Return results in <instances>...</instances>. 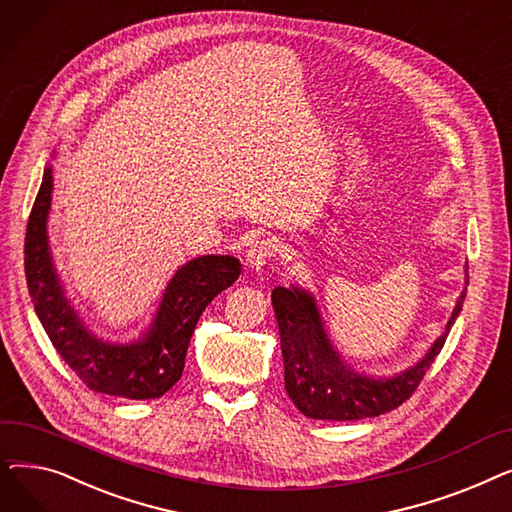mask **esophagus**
I'll list each match as a JSON object with an SVG mask.
<instances>
[{"mask_svg": "<svg viewBox=\"0 0 512 512\" xmlns=\"http://www.w3.org/2000/svg\"><path fill=\"white\" fill-rule=\"evenodd\" d=\"M278 253H280V245L276 238H261V240H255L251 245V249L247 253V263L251 270L261 272L267 263L276 259Z\"/></svg>", "mask_w": 512, "mask_h": 512, "instance_id": "obj_1", "label": "esophagus"}]
</instances>
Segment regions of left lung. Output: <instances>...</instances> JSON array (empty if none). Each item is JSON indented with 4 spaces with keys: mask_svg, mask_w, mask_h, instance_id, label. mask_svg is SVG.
<instances>
[{
    "mask_svg": "<svg viewBox=\"0 0 512 512\" xmlns=\"http://www.w3.org/2000/svg\"><path fill=\"white\" fill-rule=\"evenodd\" d=\"M467 284L465 270V290ZM465 290L456 301L444 332L415 365L394 375H367L338 353L309 290L297 284L290 288L276 286L272 305L280 330L284 388L294 407L311 419L324 421H357L400 407L442 351L454 319L463 309Z\"/></svg>",
    "mask_w": 512,
    "mask_h": 512,
    "instance_id": "1",
    "label": "left lung"
}]
</instances>
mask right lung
Listing matches in <instances>:
<instances>
[{"instance_id":"right-lung-1","label":"right lung","mask_w":512,"mask_h":512,"mask_svg":"<svg viewBox=\"0 0 512 512\" xmlns=\"http://www.w3.org/2000/svg\"><path fill=\"white\" fill-rule=\"evenodd\" d=\"M53 168L47 164L24 240V272L35 313L60 357L93 392L147 400L164 396L182 375L188 342L205 307L240 276L232 255H201L166 284L149 326L137 340L99 338L80 319L53 263L47 220Z\"/></svg>"}]
</instances>
